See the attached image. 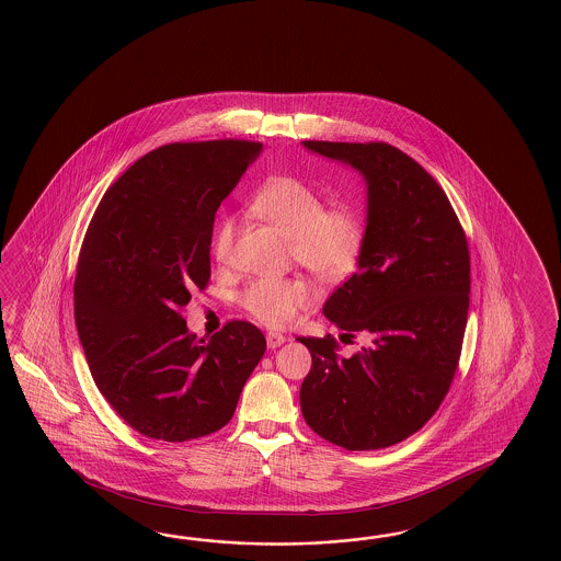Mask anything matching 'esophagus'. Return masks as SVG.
<instances>
[{"label": "esophagus", "instance_id": "obj_1", "mask_svg": "<svg viewBox=\"0 0 561 561\" xmlns=\"http://www.w3.org/2000/svg\"><path fill=\"white\" fill-rule=\"evenodd\" d=\"M265 339H267V347L270 348L282 347V345L288 341L284 334L273 333V331H270V333L265 334Z\"/></svg>", "mask_w": 561, "mask_h": 561}]
</instances>
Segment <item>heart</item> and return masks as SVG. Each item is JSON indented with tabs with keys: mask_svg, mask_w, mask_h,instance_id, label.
Instances as JSON below:
<instances>
[{
	"mask_svg": "<svg viewBox=\"0 0 561 561\" xmlns=\"http://www.w3.org/2000/svg\"><path fill=\"white\" fill-rule=\"evenodd\" d=\"M249 210L289 237L291 257L322 282H341L357 267L365 241L364 220L351 204L324 206L319 190L294 175H273L249 197ZM237 222L220 216L213 251L227 261ZM242 308L270 329H288L312 304V289L300 279H255L239 296Z\"/></svg>",
	"mask_w": 561,
	"mask_h": 561,
	"instance_id": "heart-1",
	"label": "heart"
}]
</instances>
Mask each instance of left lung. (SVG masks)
Segmentation results:
<instances>
[{"label": "left lung", "mask_w": 561, "mask_h": 561, "mask_svg": "<svg viewBox=\"0 0 561 561\" xmlns=\"http://www.w3.org/2000/svg\"><path fill=\"white\" fill-rule=\"evenodd\" d=\"M302 145L364 175V251L322 312L371 343L341 357L331 334L300 336L312 355L300 407L322 439L383 449L416 433L449 392L470 308L468 239L439 183L392 145Z\"/></svg>", "instance_id": "1"}]
</instances>
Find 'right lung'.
<instances>
[{"mask_svg":"<svg viewBox=\"0 0 561 561\" xmlns=\"http://www.w3.org/2000/svg\"><path fill=\"white\" fill-rule=\"evenodd\" d=\"M263 149L173 142L112 183L77 261L76 324L98 390L135 431L182 443L232 419L265 353L255 324L196 339L180 310L210 279L214 216Z\"/></svg>","mask_w":561,"mask_h":561,"instance_id":"obj_1","label":"right lung"}]
</instances>
